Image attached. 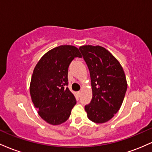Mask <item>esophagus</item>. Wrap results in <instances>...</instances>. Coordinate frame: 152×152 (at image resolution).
Returning a JSON list of instances; mask_svg holds the SVG:
<instances>
[{
    "instance_id": "obj_1",
    "label": "esophagus",
    "mask_w": 152,
    "mask_h": 152,
    "mask_svg": "<svg viewBox=\"0 0 152 152\" xmlns=\"http://www.w3.org/2000/svg\"><path fill=\"white\" fill-rule=\"evenodd\" d=\"M81 92H82V91H78V94H79V95H80V94H81Z\"/></svg>"
}]
</instances>
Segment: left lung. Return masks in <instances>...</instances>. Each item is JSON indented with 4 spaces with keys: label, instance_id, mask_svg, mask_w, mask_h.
Returning <instances> with one entry per match:
<instances>
[{
    "label": "left lung",
    "instance_id": "obj_1",
    "mask_svg": "<svg viewBox=\"0 0 152 152\" xmlns=\"http://www.w3.org/2000/svg\"><path fill=\"white\" fill-rule=\"evenodd\" d=\"M88 68L92 99L85 106L91 121L102 124L109 121L121 107L127 89L123 68L104 47L83 46L79 48Z\"/></svg>",
    "mask_w": 152,
    "mask_h": 152
}]
</instances>
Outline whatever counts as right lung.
<instances>
[{
	"label": "right lung",
	"instance_id": "obj_1",
	"mask_svg": "<svg viewBox=\"0 0 152 152\" xmlns=\"http://www.w3.org/2000/svg\"><path fill=\"white\" fill-rule=\"evenodd\" d=\"M76 57L81 58L76 47H56L43 56L33 72L31 99L39 116L50 124L65 122L76 104L74 94L67 87L69 66Z\"/></svg>",
	"mask_w": 152,
	"mask_h": 152
}]
</instances>
